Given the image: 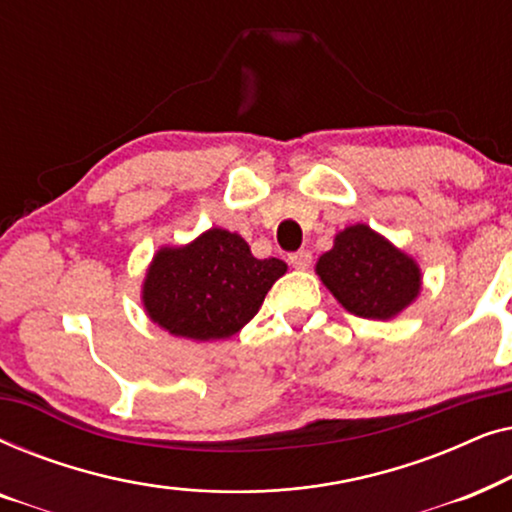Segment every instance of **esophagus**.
I'll use <instances>...</instances> for the list:
<instances>
[{
	"label": "esophagus",
	"instance_id": "1",
	"mask_svg": "<svg viewBox=\"0 0 512 512\" xmlns=\"http://www.w3.org/2000/svg\"><path fill=\"white\" fill-rule=\"evenodd\" d=\"M289 263H291L296 270H307V268H310V265H312V251H307V249L296 251V254L289 256Z\"/></svg>",
	"mask_w": 512,
	"mask_h": 512
}]
</instances>
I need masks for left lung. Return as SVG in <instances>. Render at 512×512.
<instances>
[{"label": "left lung", "instance_id": "8db88e82", "mask_svg": "<svg viewBox=\"0 0 512 512\" xmlns=\"http://www.w3.org/2000/svg\"><path fill=\"white\" fill-rule=\"evenodd\" d=\"M314 270L333 298L363 319H394L422 291V268L415 258L366 223L340 230Z\"/></svg>", "mask_w": 512, "mask_h": 512}]
</instances>
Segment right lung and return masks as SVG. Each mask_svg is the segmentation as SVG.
<instances>
[{"instance_id": "1", "label": "right lung", "mask_w": 512, "mask_h": 512, "mask_svg": "<svg viewBox=\"0 0 512 512\" xmlns=\"http://www.w3.org/2000/svg\"><path fill=\"white\" fill-rule=\"evenodd\" d=\"M286 272L279 258H256L242 235L209 228L188 244H165L142 282L146 317L174 338L226 340L261 310Z\"/></svg>"}]
</instances>
